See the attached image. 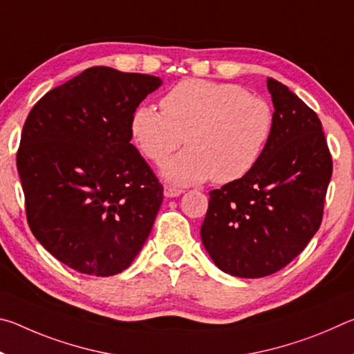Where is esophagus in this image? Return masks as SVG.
I'll return each mask as SVG.
<instances>
[{"label":"esophagus","mask_w":354,"mask_h":354,"mask_svg":"<svg viewBox=\"0 0 354 354\" xmlns=\"http://www.w3.org/2000/svg\"><path fill=\"white\" fill-rule=\"evenodd\" d=\"M183 192L184 190L176 189V187H170V185H165V187H164V195L167 196V198H175V196L181 195Z\"/></svg>","instance_id":"esophagus-1"}]
</instances>
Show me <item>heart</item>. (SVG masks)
<instances>
[{"mask_svg": "<svg viewBox=\"0 0 354 354\" xmlns=\"http://www.w3.org/2000/svg\"><path fill=\"white\" fill-rule=\"evenodd\" d=\"M160 107L137 106L129 134L156 164L185 143L160 169L173 184L237 181L259 162L274 128L273 107L232 82L189 77L164 95Z\"/></svg>", "mask_w": 354, "mask_h": 354, "instance_id": "heart-1", "label": "heart"}]
</instances>
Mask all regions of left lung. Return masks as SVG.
<instances>
[{"label":"left lung","instance_id":"8db88e82","mask_svg":"<svg viewBox=\"0 0 354 354\" xmlns=\"http://www.w3.org/2000/svg\"><path fill=\"white\" fill-rule=\"evenodd\" d=\"M272 139L254 169L209 192L201 241L215 266L239 278L281 270L319 231L333 159L317 113L273 77Z\"/></svg>","mask_w":354,"mask_h":354}]
</instances>
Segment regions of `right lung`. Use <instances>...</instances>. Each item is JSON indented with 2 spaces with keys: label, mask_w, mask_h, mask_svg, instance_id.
I'll use <instances>...</instances> for the list:
<instances>
[{
  "label": "right lung",
  "mask_w": 354,
  "mask_h": 354,
  "mask_svg": "<svg viewBox=\"0 0 354 354\" xmlns=\"http://www.w3.org/2000/svg\"><path fill=\"white\" fill-rule=\"evenodd\" d=\"M158 76L92 67L41 97L17 169L35 239L73 270L112 277L151 232L164 187L131 143L129 120Z\"/></svg>",
  "instance_id": "right-lung-1"
}]
</instances>
